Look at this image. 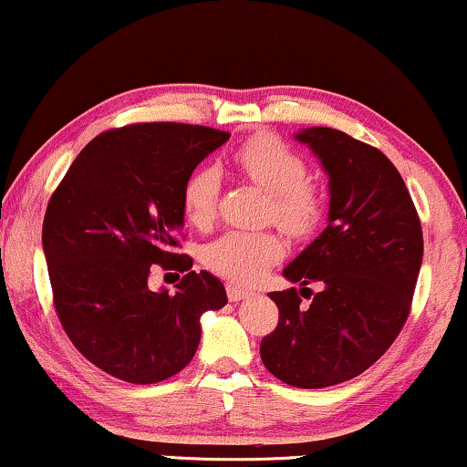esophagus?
Masks as SVG:
<instances>
[{"label":"esophagus","mask_w":467,"mask_h":467,"mask_svg":"<svg viewBox=\"0 0 467 467\" xmlns=\"http://www.w3.org/2000/svg\"><path fill=\"white\" fill-rule=\"evenodd\" d=\"M249 295H251V292L244 290V287H240V285H235V284H229V285H227V296H229V301H234V303L244 301V298L249 296Z\"/></svg>","instance_id":"1"}]
</instances>
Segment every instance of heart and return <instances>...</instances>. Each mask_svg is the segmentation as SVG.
Here are the masks:
<instances>
[{
  "mask_svg": "<svg viewBox=\"0 0 467 467\" xmlns=\"http://www.w3.org/2000/svg\"><path fill=\"white\" fill-rule=\"evenodd\" d=\"M234 164L246 180L268 192L266 216L287 235L314 234L325 218V190L309 177L307 162L277 134L251 136L234 151ZM221 177L212 166L197 169L182 190L183 216L194 227L214 223ZM281 255V243L270 232H229L203 251L205 266L232 284L249 285Z\"/></svg>",
  "mask_w": 467,
  "mask_h": 467,
  "instance_id": "1",
  "label": "heart"
}]
</instances>
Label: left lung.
I'll return each mask as SVG.
<instances>
[{
	"mask_svg": "<svg viewBox=\"0 0 467 467\" xmlns=\"http://www.w3.org/2000/svg\"><path fill=\"white\" fill-rule=\"evenodd\" d=\"M296 138L329 172V224L284 270L301 290L268 295L279 322L264 336L260 355L279 381L316 389L355 379L392 347L410 318L424 240L410 190L388 155L331 128ZM307 283H322L323 292L315 296Z\"/></svg>",
	"mask_w": 467,
	"mask_h": 467,
	"instance_id": "1",
	"label": "left lung"
}]
</instances>
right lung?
Returning <instances> with one entry per match:
<instances>
[{
    "label": "right lung",
    "instance_id": "1",
    "mask_svg": "<svg viewBox=\"0 0 467 467\" xmlns=\"http://www.w3.org/2000/svg\"><path fill=\"white\" fill-rule=\"evenodd\" d=\"M229 131L131 123L101 131L51 194L43 221L51 298L90 364L120 381L160 383L197 353L201 316L227 303L182 249V190ZM153 265L186 272L175 296L146 284Z\"/></svg>",
    "mask_w": 467,
    "mask_h": 467
}]
</instances>
